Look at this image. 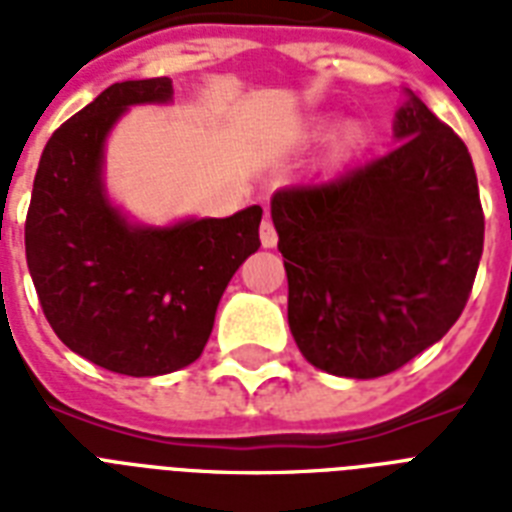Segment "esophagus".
Returning a JSON list of instances; mask_svg holds the SVG:
<instances>
[{
    "instance_id": "esophagus-1",
    "label": "esophagus",
    "mask_w": 512,
    "mask_h": 512,
    "mask_svg": "<svg viewBox=\"0 0 512 512\" xmlns=\"http://www.w3.org/2000/svg\"><path fill=\"white\" fill-rule=\"evenodd\" d=\"M276 241H279V236H276V228H273L271 220H263L260 223V244H263L265 249L276 247Z\"/></svg>"
}]
</instances>
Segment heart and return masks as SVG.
I'll return each mask as SVG.
<instances>
[{"label": "heart", "instance_id": "obj_1", "mask_svg": "<svg viewBox=\"0 0 512 512\" xmlns=\"http://www.w3.org/2000/svg\"><path fill=\"white\" fill-rule=\"evenodd\" d=\"M358 135H361V130H358L356 124H350L348 130H345V135H342V146H356Z\"/></svg>", "mask_w": 512, "mask_h": 512}]
</instances>
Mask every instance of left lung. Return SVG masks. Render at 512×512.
<instances>
[{
  "mask_svg": "<svg viewBox=\"0 0 512 512\" xmlns=\"http://www.w3.org/2000/svg\"><path fill=\"white\" fill-rule=\"evenodd\" d=\"M393 135L390 154L271 199L289 329L300 353L337 377H382L441 340L484 252L468 146L412 92Z\"/></svg>",
  "mask_w": 512,
  "mask_h": 512,
  "instance_id": "obj_1",
  "label": "left lung"
}]
</instances>
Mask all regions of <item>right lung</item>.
Masks as SVG:
<instances>
[{
  "label": "right lung",
  "instance_id": "1",
  "mask_svg": "<svg viewBox=\"0 0 512 512\" xmlns=\"http://www.w3.org/2000/svg\"><path fill=\"white\" fill-rule=\"evenodd\" d=\"M170 100L167 76L100 92L47 140L26 215V263L50 327L74 353L127 377L193 364L228 281L260 247L257 204L154 228L108 201L111 127L130 106Z\"/></svg>",
  "mask_w": 512,
  "mask_h": 512
}]
</instances>
